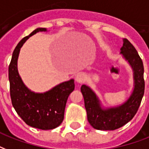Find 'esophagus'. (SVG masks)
Segmentation results:
<instances>
[{
    "instance_id": "1",
    "label": "esophagus",
    "mask_w": 149,
    "mask_h": 149,
    "mask_svg": "<svg viewBox=\"0 0 149 149\" xmlns=\"http://www.w3.org/2000/svg\"><path fill=\"white\" fill-rule=\"evenodd\" d=\"M85 78H86V76H85V74L83 73H79L75 77V81L76 82L79 83V84H81L85 81Z\"/></svg>"
}]
</instances>
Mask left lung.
<instances>
[{
  "mask_svg": "<svg viewBox=\"0 0 149 149\" xmlns=\"http://www.w3.org/2000/svg\"><path fill=\"white\" fill-rule=\"evenodd\" d=\"M120 54L133 72V88L124 102L113 107H106L88 85H82L81 87L88 121L96 130L113 131L128 123L138 111L144 95V66L138 52L128 40L124 39Z\"/></svg>",
  "mask_w": 149,
  "mask_h": 149,
  "instance_id": "1",
  "label": "left lung"
}]
</instances>
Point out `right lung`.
I'll use <instances>...</instances> for the list:
<instances>
[{
  "instance_id": "right-lung-1",
  "label": "right lung",
  "mask_w": 149,
  "mask_h": 149,
  "mask_svg": "<svg viewBox=\"0 0 149 149\" xmlns=\"http://www.w3.org/2000/svg\"><path fill=\"white\" fill-rule=\"evenodd\" d=\"M46 28H37L18 42L12 54L8 68L10 94L13 107L29 126L41 130H52L61 125L69 95L74 89V80L64 81L44 93H35L25 85L18 70L20 49L25 41Z\"/></svg>"
}]
</instances>
